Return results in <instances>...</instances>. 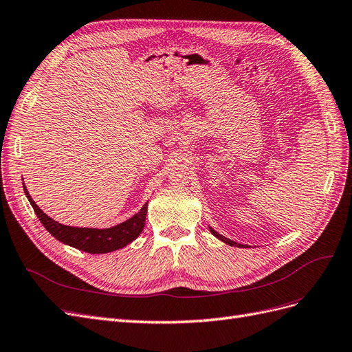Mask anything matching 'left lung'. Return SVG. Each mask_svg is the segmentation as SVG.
<instances>
[{"label":"left lung","instance_id":"obj_1","mask_svg":"<svg viewBox=\"0 0 352 352\" xmlns=\"http://www.w3.org/2000/svg\"><path fill=\"white\" fill-rule=\"evenodd\" d=\"M210 230H211V233L212 235H214L216 238H219L220 241H223L225 243H228V245H230V247H238V248H242V245L241 243H236V242H233V241H230V239H228V238H225V236H221L220 233H217L216 230H212L211 228H210Z\"/></svg>","mask_w":352,"mask_h":352}]
</instances>
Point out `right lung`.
<instances>
[{
    "instance_id": "add662e5",
    "label": "right lung",
    "mask_w": 352,
    "mask_h": 352,
    "mask_svg": "<svg viewBox=\"0 0 352 352\" xmlns=\"http://www.w3.org/2000/svg\"><path fill=\"white\" fill-rule=\"evenodd\" d=\"M23 188L30 206L34 207L35 214L38 216L42 225H44V228L60 242L70 245V247L78 248L80 251H87L89 254H105L120 250L140 236V233L145 226L148 204H145L141 208V211L129 220H126L120 223V225L113 226L110 229H87L65 226L61 225V223L50 219L45 212L35 204V201L30 198L25 185Z\"/></svg>"
}]
</instances>
